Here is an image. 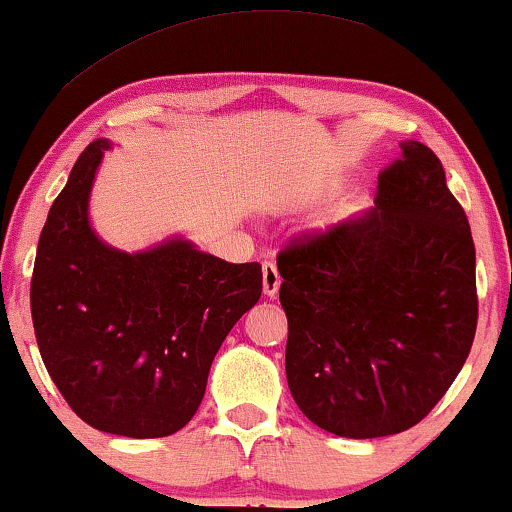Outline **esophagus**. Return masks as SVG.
Segmentation results:
<instances>
[{
	"label": "esophagus",
	"mask_w": 512,
	"mask_h": 512,
	"mask_svg": "<svg viewBox=\"0 0 512 512\" xmlns=\"http://www.w3.org/2000/svg\"><path fill=\"white\" fill-rule=\"evenodd\" d=\"M278 290H280L278 268H275V263L266 261V263H263V294L273 299L275 294H278Z\"/></svg>",
	"instance_id": "obj_1"
}]
</instances>
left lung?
Segmentation results:
<instances>
[{"label": "left lung", "instance_id": "obj_1", "mask_svg": "<svg viewBox=\"0 0 512 512\" xmlns=\"http://www.w3.org/2000/svg\"><path fill=\"white\" fill-rule=\"evenodd\" d=\"M474 242L419 141L378 172L376 206L278 258L287 386L342 438L407 431L460 374L477 330Z\"/></svg>", "mask_w": 512, "mask_h": 512}]
</instances>
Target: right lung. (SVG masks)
<instances>
[{
  "mask_svg": "<svg viewBox=\"0 0 512 512\" xmlns=\"http://www.w3.org/2000/svg\"><path fill=\"white\" fill-rule=\"evenodd\" d=\"M112 143L83 150L42 227L30 314L42 362L83 422L162 438L194 417L215 354L261 299L258 263H227L184 234L141 251L102 242L90 194Z\"/></svg>",
  "mask_w": 512,
  "mask_h": 512,
  "instance_id": "1",
  "label": "right lung"
}]
</instances>
